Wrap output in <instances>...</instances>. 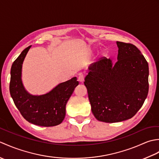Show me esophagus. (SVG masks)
<instances>
[{
	"mask_svg": "<svg viewBox=\"0 0 159 159\" xmlns=\"http://www.w3.org/2000/svg\"><path fill=\"white\" fill-rule=\"evenodd\" d=\"M84 78H85V75L83 73H79V77H78V80L79 82H83L84 81Z\"/></svg>",
	"mask_w": 159,
	"mask_h": 159,
	"instance_id": "1",
	"label": "esophagus"
}]
</instances>
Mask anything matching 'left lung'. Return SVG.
<instances>
[{"mask_svg": "<svg viewBox=\"0 0 159 159\" xmlns=\"http://www.w3.org/2000/svg\"><path fill=\"white\" fill-rule=\"evenodd\" d=\"M116 43L117 61L102 57L92 63L84 82L94 117L107 123L133 117L149 89V67L140 50L132 43Z\"/></svg>", "mask_w": 159, "mask_h": 159, "instance_id": "1", "label": "left lung"}]
</instances>
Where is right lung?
I'll use <instances>...</instances> for the list:
<instances>
[{
    "label": "right lung",
    "instance_id": "1",
    "mask_svg": "<svg viewBox=\"0 0 159 159\" xmlns=\"http://www.w3.org/2000/svg\"><path fill=\"white\" fill-rule=\"evenodd\" d=\"M31 47L24 50L12 64L10 94L16 107L26 121L40 126H55L65 118L66 104L79 81L76 77H73L41 96L28 93L24 87L21 76L24 59Z\"/></svg>",
    "mask_w": 159,
    "mask_h": 159
}]
</instances>
